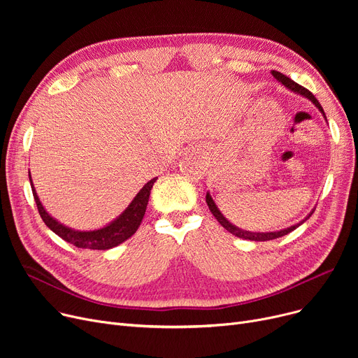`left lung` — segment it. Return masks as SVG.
<instances>
[{"instance_id": "obj_1", "label": "left lung", "mask_w": 358, "mask_h": 358, "mask_svg": "<svg viewBox=\"0 0 358 358\" xmlns=\"http://www.w3.org/2000/svg\"><path fill=\"white\" fill-rule=\"evenodd\" d=\"M271 75L273 77L281 84V85H285L287 90H290L292 92H294V94H297V96H302V97H305V99H308L310 103H313L315 104V107L321 111V115L324 116V119L327 120V116H325V111H324V108H322V106L319 104V101L315 99V96L313 94L309 91V90H306V88H303L302 85H299L297 83H294L293 80H290L289 77H286V75H283L281 72H278V71H271ZM206 203H208V206H209V209H210V212L213 213V216L217 219V222L222 224V227L227 229L228 232H231L232 235H235V236H238V238H242V239H248V241H270V239H275V238H280V236H285V235H287V234H290L292 231H294L296 228H299L300 224L302 223H305L310 216H312V213L315 212V210H312L303 220H300L299 223H296V224H293V227H289V228H286V229H281V231H274V232H251V231H245V229H241V228H238V227H235L234 223H231L227 217L223 216V213L219 210V208L216 206V203H215V200L212 199V196H210V193L208 192L206 193Z\"/></svg>"}]
</instances>
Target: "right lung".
<instances>
[{
    "label": "right lung",
    "instance_id": "right-lung-1",
    "mask_svg": "<svg viewBox=\"0 0 358 358\" xmlns=\"http://www.w3.org/2000/svg\"><path fill=\"white\" fill-rule=\"evenodd\" d=\"M157 178L158 177L149 180L139 190V193L134 197V200L130 201V204L123 210V213L119 215L115 220H111L110 223L104 224V227L100 229L77 231V229H72L69 227H65L64 223L58 222L46 212L39 196H37V193H36V189H34L33 181H31V176L29 171V180H30L34 201L37 204V210H39L41 217L46 223V227L52 232H55L64 241L72 243V245H75V247L85 248V250H100V251L110 250V248H115V247L120 245L122 242L129 239L138 231L139 224L145 216L150 190H152V185L157 181Z\"/></svg>",
    "mask_w": 358,
    "mask_h": 358
}]
</instances>
